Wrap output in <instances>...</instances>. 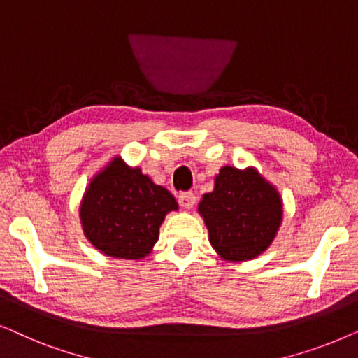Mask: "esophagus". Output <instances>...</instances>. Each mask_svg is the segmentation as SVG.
<instances>
[{
	"label": "esophagus",
	"instance_id": "34e87169",
	"mask_svg": "<svg viewBox=\"0 0 358 358\" xmlns=\"http://www.w3.org/2000/svg\"><path fill=\"white\" fill-rule=\"evenodd\" d=\"M179 205L185 210H190L195 205V195L192 192H182L178 197Z\"/></svg>",
	"mask_w": 358,
	"mask_h": 358
}]
</instances>
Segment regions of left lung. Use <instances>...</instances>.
<instances>
[{"mask_svg":"<svg viewBox=\"0 0 358 358\" xmlns=\"http://www.w3.org/2000/svg\"><path fill=\"white\" fill-rule=\"evenodd\" d=\"M199 213L218 256L243 262L261 256L275 239L283 203L278 190L256 168L223 166L212 192L200 200Z\"/></svg>","mask_w":358,"mask_h":358,"instance_id":"left-lung-1","label":"left lung"}]
</instances>
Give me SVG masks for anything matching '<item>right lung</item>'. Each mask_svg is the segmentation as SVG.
I'll use <instances>...</instances> for the list:
<instances>
[{
    "label": "right lung",
    "instance_id": "add662e5",
    "mask_svg": "<svg viewBox=\"0 0 358 358\" xmlns=\"http://www.w3.org/2000/svg\"><path fill=\"white\" fill-rule=\"evenodd\" d=\"M178 208L168 189L114 156L86 187L80 220L83 233L97 251L136 261L153 251L164 217Z\"/></svg>",
    "mask_w": 358,
    "mask_h": 358
}]
</instances>
